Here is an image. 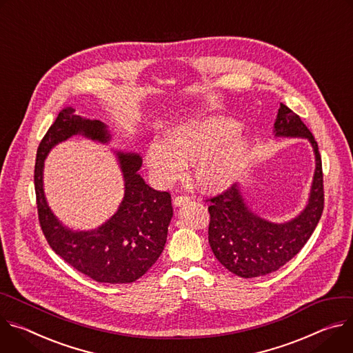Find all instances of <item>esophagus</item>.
<instances>
[{
    "mask_svg": "<svg viewBox=\"0 0 353 353\" xmlns=\"http://www.w3.org/2000/svg\"><path fill=\"white\" fill-rule=\"evenodd\" d=\"M189 198L188 196H176L175 199H174V206L175 208H182V206H185L186 203H189Z\"/></svg>",
    "mask_w": 353,
    "mask_h": 353,
    "instance_id": "esophagus-1",
    "label": "esophagus"
}]
</instances>
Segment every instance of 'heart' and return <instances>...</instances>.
<instances>
[{
    "label": "heart",
    "instance_id": "b5f03b06",
    "mask_svg": "<svg viewBox=\"0 0 353 353\" xmlns=\"http://www.w3.org/2000/svg\"><path fill=\"white\" fill-rule=\"evenodd\" d=\"M252 143L240 132V123L224 114L193 117L171 126L165 141H151L144 152L152 179L167 185L179 178L186 164L199 189L219 193L236 183L244 174Z\"/></svg>",
    "mask_w": 353,
    "mask_h": 353
}]
</instances>
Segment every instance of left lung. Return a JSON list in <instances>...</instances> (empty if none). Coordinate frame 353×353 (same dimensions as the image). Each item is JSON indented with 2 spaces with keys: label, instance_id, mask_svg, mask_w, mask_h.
I'll use <instances>...</instances> for the list:
<instances>
[{
  "label": "left lung",
  "instance_id": "8db88e82",
  "mask_svg": "<svg viewBox=\"0 0 353 353\" xmlns=\"http://www.w3.org/2000/svg\"><path fill=\"white\" fill-rule=\"evenodd\" d=\"M273 137L308 140L316 159L314 175L304 209L282 223L270 221L254 212L239 183L210 199L209 244L217 261L241 278L268 275L288 263L305 245L324 209L319 144L300 116L283 103L273 123Z\"/></svg>",
  "mask_w": 353,
  "mask_h": 353
}]
</instances>
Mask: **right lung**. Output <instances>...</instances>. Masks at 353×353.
<instances>
[{"instance_id": "add662e5", "label": "right lung", "mask_w": 353, "mask_h": 353, "mask_svg": "<svg viewBox=\"0 0 353 353\" xmlns=\"http://www.w3.org/2000/svg\"><path fill=\"white\" fill-rule=\"evenodd\" d=\"M72 136L109 144V126L101 121L63 109L39 144L34 165V190L39 221L52 250L74 269L99 283H132L160 258L172 219L168 192L150 188L140 176L139 152L112 150L123 178V199L117 210L92 230H74L63 224L48 203L43 171L49 152Z\"/></svg>"}]
</instances>
